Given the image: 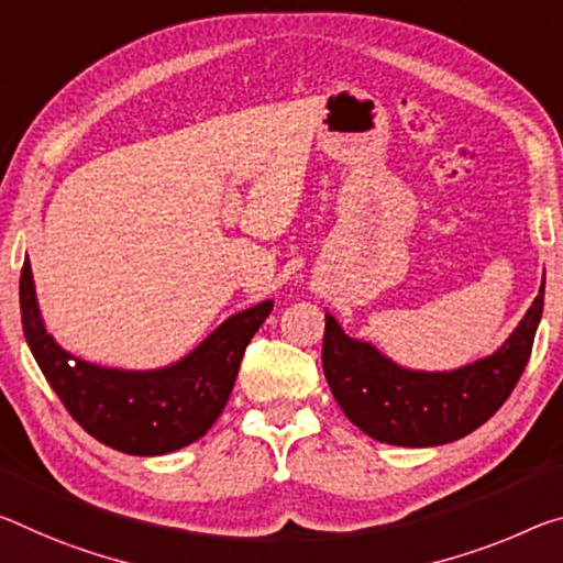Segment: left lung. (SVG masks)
I'll return each instance as SVG.
<instances>
[{
  "label": "left lung",
  "mask_w": 563,
  "mask_h": 563,
  "mask_svg": "<svg viewBox=\"0 0 563 563\" xmlns=\"http://www.w3.org/2000/svg\"><path fill=\"white\" fill-rule=\"evenodd\" d=\"M543 313V285L511 338L494 355L451 373L398 368L376 347L353 341L325 313L323 371L338 406L371 439L441 445L484 426L506 404L531 358Z\"/></svg>",
  "instance_id": "left-lung-1"
}]
</instances>
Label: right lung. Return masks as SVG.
Returning a JSON list of instances; mask_svg holds the SVG:
<instances>
[{
	"label": "right lung",
	"mask_w": 563,
	"mask_h": 563,
	"mask_svg": "<svg viewBox=\"0 0 563 563\" xmlns=\"http://www.w3.org/2000/svg\"><path fill=\"white\" fill-rule=\"evenodd\" d=\"M24 338L62 406L85 431L114 451L163 456L202 439L233 394L240 361L273 300L228 318L208 341L163 371H114L73 358L52 341L34 298L30 261L22 265Z\"/></svg>",
	"instance_id": "1"
}]
</instances>
